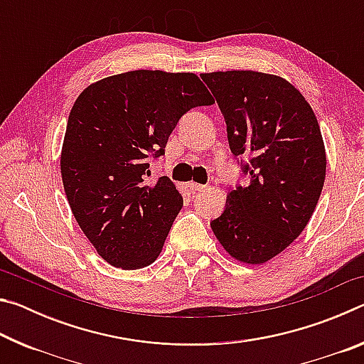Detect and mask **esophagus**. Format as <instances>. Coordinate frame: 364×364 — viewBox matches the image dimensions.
<instances>
[{"mask_svg":"<svg viewBox=\"0 0 364 364\" xmlns=\"http://www.w3.org/2000/svg\"><path fill=\"white\" fill-rule=\"evenodd\" d=\"M205 186L204 184H199V183H189V189L193 191V193H197V191H202Z\"/></svg>","mask_w":364,"mask_h":364,"instance_id":"esophagus-1","label":"esophagus"}]
</instances>
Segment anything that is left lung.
I'll return each mask as SVG.
<instances>
[{
    "mask_svg": "<svg viewBox=\"0 0 364 364\" xmlns=\"http://www.w3.org/2000/svg\"><path fill=\"white\" fill-rule=\"evenodd\" d=\"M226 122L230 149L241 160L226 207L210 226L239 262L260 264L281 254L310 221L324 184L326 152L315 114L299 90L276 75L202 73Z\"/></svg>",
    "mask_w": 364,
    "mask_h": 364,
    "instance_id": "8db88e82",
    "label": "left lung"
}]
</instances>
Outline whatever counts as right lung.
<instances>
[{
    "label": "right lung",
    "instance_id": "right-lung-1",
    "mask_svg": "<svg viewBox=\"0 0 364 364\" xmlns=\"http://www.w3.org/2000/svg\"><path fill=\"white\" fill-rule=\"evenodd\" d=\"M194 73L133 70L90 85L70 110L60 173L73 217L104 260L123 269L156 260L183 197L167 176L154 186L149 159L181 117L210 106Z\"/></svg>",
    "mask_w": 364,
    "mask_h": 364
}]
</instances>
